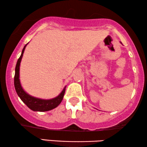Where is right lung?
Here are the masks:
<instances>
[{
  "label": "right lung",
  "mask_w": 147,
  "mask_h": 147,
  "mask_svg": "<svg viewBox=\"0 0 147 147\" xmlns=\"http://www.w3.org/2000/svg\"><path fill=\"white\" fill-rule=\"evenodd\" d=\"M28 44V43H27ZM24 47L22 49L21 55H20V58H18V61H17L15 69V76H14V87L16 91L18 96L20 97L21 100L25 104L27 105L28 107L32 109L34 111H50V110L53 109L54 108L57 107L60 104L62 100H63L64 94L65 92V88L66 87H64L63 90L62 92L56 96V98H51V99L49 100H45L41 99V98H38L34 96H31L27 94L26 91L22 89L21 84H20V62H21L22 56H23V53L25 51V47L27 46Z\"/></svg>",
  "instance_id": "add662e5"
}]
</instances>
